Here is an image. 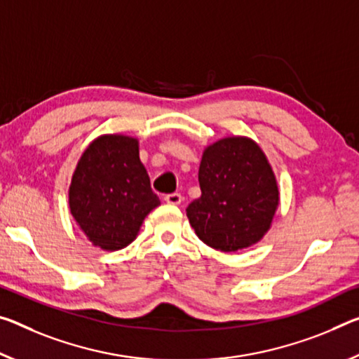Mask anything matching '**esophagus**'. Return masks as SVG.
Instances as JSON below:
<instances>
[{
    "mask_svg": "<svg viewBox=\"0 0 359 359\" xmlns=\"http://www.w3.org/2000/svg\"><path fill=\"white\" fill-rule=\"evenodd\" d=\"M182 200H184V198H182L180 193H169V195L164 196V201L168 204H180Z\"/></svg>",
    "mask_w": 359,
    "mask_h": 359,
    "instance_id": "obj_1",
    "label": "esophagus"
}]
</instances>
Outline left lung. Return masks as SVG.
<instances>
[{
    "instance_id": "8db88e82",
    "label": "left lung",
    "mask_w": 359,
    "mask_h": 359,
    "mask_svg": "<svg viewBox=\"0 0 359 359\" xmlns=\"http://www.w3.org/2000/svg\"><path fill=\"white\" fill-rule=\"evenodd\" d=\"M201 196L187 217L208 246L235 252L257 243L270 229L278 208L275 175L264 151L246 137H226L203 153Z\"/></svg>"
}]
</instances>
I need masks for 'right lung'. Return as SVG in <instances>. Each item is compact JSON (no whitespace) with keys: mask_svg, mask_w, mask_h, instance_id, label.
Instances as JSON below:
<instances>
[{"mask_svg":"<svg viewBox=\"0 0 359 359\" xmlns=\"http://www.w3.org/2000/svg\"><path fill=\"white\" fill-rule=\"evenodd\" d=\"M158 204L137 140L104 135L83 153L70 185V210L95 246L126 248Z\"/></svg>","mask_w":359,"mask_h":359,"instance_id":"right-lung-1","label":"right lung"}]
</instances>
